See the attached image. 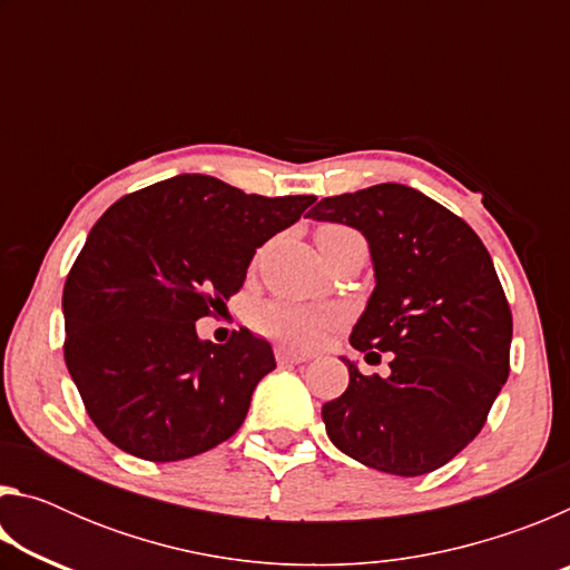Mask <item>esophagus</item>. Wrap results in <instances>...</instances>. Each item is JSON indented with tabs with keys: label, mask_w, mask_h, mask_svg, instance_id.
Masks as SVG:
<instances>
[{
	"label": "esophagus",
	"mask_w": 570,
	"mask_h": 570,
	"mask_svg": "<svg viewBox=\"0 0 570 570\" xmlns=\"http://www.w3.org/2000/svg\"><path fill=\"white\" fill-rule=\"evenodd\" d=\"M306 360H308L306 354H296L292 350H286V346H276V362L278 364H302Z\"/></svg>",
	"instance_id": "esophagus-1"
}]
</instances>
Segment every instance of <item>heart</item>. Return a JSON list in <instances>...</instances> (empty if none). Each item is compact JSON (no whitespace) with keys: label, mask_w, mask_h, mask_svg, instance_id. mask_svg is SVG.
<instances>
[{"label":"heart","mask_w":570,"mask_h":570,"mask_svg":"<svg viewBox=\"0 0 570 570\" xmlns=\"http://www.w3.org/2000/svg\"><path fill=\"white\" fill-rule=\"evenodd\" d=\"M342 226H324L320 234H344ZM334 312L298 302H266L254 308L250 322L268 340L288 346V350H314L334 324Z\"/></svg>","instance_id":"1"}]
</instances>
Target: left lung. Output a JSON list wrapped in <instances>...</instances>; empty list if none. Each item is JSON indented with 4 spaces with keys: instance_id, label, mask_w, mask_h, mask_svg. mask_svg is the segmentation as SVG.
<instances>
[{
    "instance_id": "8db88e82",
    "label": "left lung",
    "mask_w": 570,
    "mask_h": 570,
    "mask_svg": "<svg viewBox=\"0 0 570 570\" xmlns=\"http://www.w3.org/2000/svg\"><path fill=\"white\" fill-rule=\"evenodd\" d=\"M308 218L356 228L374 292L354 350L394 354L390 377H364L326 402V435L366 468L414 478L445 465L485 424L510 370L513 320L493 258L465 220L402 183L322 198Z\"/></svg>"
}]
</instances>
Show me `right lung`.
Segmentation results:
<instances>
[{"label":"right lung","mask_w":570,"mask_h":570,"mask_svg":"<svg viewBox=\"0 0 570 570\" xmlns=\"http://www.w3.org/2000/svg\"><path fill=\"white\" fill-rule=\"evenodd\" d=\"M314 200L180 173L105 210L67 276L62 314L67 370L112 445L173 462L240 428L276 366L272 344L248 330L214 344L196 322L226 306L256 248Z\"/></svg>","instance_id":"right-lung-1"}]
</instances>
